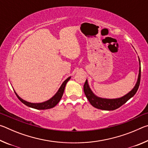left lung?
I'll use <instances>...</instances> for the list:
<instances>
[{"label":"left lung","mask_w":148,"mask_h":148,"mask_svg":"<svg viewBox=\"0 0 148 148\" xmlns=\"http://www.w3.org/2000/svg\"><path fill=\"white\" fill-rule=\"evenodd\" d=\"M138 61L140 67L138 76L136 83L135 84L133 89H132L131 91L124 95V96L120 97V98L105 99L97 96L96 95L94 94V92L92 91V90L90 88L89 85L88 84V81H87V79H86L84 86V91L87 99H88L89 102H90V104H91L93 107L98 109L103 110H114L119 108L120 106H121L123 104L126 103L130 99L132 98V97L136 94L137 90L138 89L140 86V76H141V66H140V61L139 57Z\"/></svg>","instance_id":"8db88e82"}]
</instances>
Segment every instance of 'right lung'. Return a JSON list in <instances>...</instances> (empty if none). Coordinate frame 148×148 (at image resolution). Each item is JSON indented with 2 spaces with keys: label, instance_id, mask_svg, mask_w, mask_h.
<instances>
[{
  "label": "right lung",
  "instance_id": "right-lung-1",
  "mask_svg": "<svg viewBox=\"0 0 148 148\" xmlns=\"http://www.w3.org/2000/svg\"><path fill=\"white\" fill-rule=\"evenodd\" d=\"M71 78V76H70L68 77V78L64 80L63 83H62L61 86V87H59L58 91H57L56 93L55 94L51 99H49V100H47V101L45 102H40V103H32V102H27L26 101H25V100L22 99L20 97H19V95L16 93V91H14V92L15 93H16V96L17 97V98L19 99V101L21 102H23L24 104H25L26 106H29L30 108H32L37 109V110H47V109L52 108L56 106V105L59 103L60 100L61 99L62 95H63V92L64 91L65 86H66V84Z\"/></svg>",
  "mask_w": 148,
  "mask_h": 148
}]
</instances>
